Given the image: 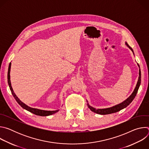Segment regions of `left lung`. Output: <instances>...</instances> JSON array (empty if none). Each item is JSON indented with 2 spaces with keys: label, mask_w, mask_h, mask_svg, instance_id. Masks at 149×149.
<instances>
[{
  "label": "left lung",
  "mask_w": 149,
  "mask_h": 149,
  "mask_svg": "<svg viewBox=\"0 0 149 149\" xmlns=\"http://www.w3.org/2000/svg\"><path fill=\"white\" fill-rule=\"evenodd\" d=\"M125 45H127V47H128L130 49L132 50L133 54L134 55V51H133V49L128 45V44H127V42H125ZM137 65L139 67V79H138L137 83L136 84V86L133 93L128 98H127L125 100H124L123 102H121L118 104H117L114 106H113V107H111L106 108V109H97L95 108H94V107H91V106L88 103L87 104L88 107L91 110V111H92L93 112H94L95 113L98 114L105 115V114H111V113H114L118 112V111H120L121 110H122V109L125 108L126 107H127V106H128L133 101V100L135 98V97H136V95L137 93L138 90L139 88V87L140 86V84H141V71H140V66L139 65V63H137ZM87 102H88V101H87Z\"/></svg>",
  "instance_id": "left-lung-1"
}]
</instances>
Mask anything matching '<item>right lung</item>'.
Instances as JSON below:
<instances>
[{
    "mask_svg": "<svg viewBox=\"0 0 149 149\" xmlns=\"http://www.w3.org/2000/svg\"><path fill=\"white\" fill-rule=\"evenodd\" d=\"M10 68H11V62H10L9 65V68H8V82L9 84V86L10 88V90L12 92V94L13 96V97L15 98V99L16 100V101L17 102V103L22 107L24 109H25L26 110L35 114L37 116H50L52 115L53 114H55L56 113H57L59 110H55V111H47V110H39V109H34V108H32L29 107L28 105H26L25 103H24L23 102L21 101L18 97L16 96V95L15 94V93H14L13 88L11 86V82H10Z\"/></svg>",
    "mask_w": 149,
    "mask_h": 149,
    "instance_id": "right-lung-1",
    "label": "right lung"
}]
</instances>
